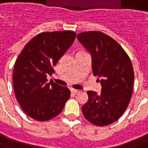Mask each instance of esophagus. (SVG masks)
Wrapping results in <instances>:
<instances>
[{
    "instance_id": "1",
    "label": "esophagus",
    "mask_w": 148,
    "mask_h": 148,
    "mask_svg": "<svg viewBox=\"0 0 148 148\" xmlns=\"http://www.w3.org/2000/svg\"><path fill=\"white\" fill-rule=\"evenodd\" d=\"M71 92L73 93H75V94H77V93H80L81 92V90H77V89H74V88H71Z\"/></svg>"
}]
</instances>
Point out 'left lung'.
<instances>
[{"label":"left lung","mask_w":148,"mask_h":148,"mask_svg":"<svg viewBox=\"0 0 148 148\" xmlns=\"http://www.w3.org/2000/svg\"><path fill=\"white\" fill-rule=\"evenodd\" d=\"M77 38L90 53L93 74L100 78L102 87L99 95L87 92L84 116L97 126L112 124L124 114L131 101L134 78L131 59L116 40L102 32H82Z\"/></svg>","instance_id":"obj_1"}]
</instances>
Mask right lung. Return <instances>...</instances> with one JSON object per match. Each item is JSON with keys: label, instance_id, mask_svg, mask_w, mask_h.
Segmentation results:
<instances>
[{"label": "right lung", "instance_id": "1", "mask_svg": "<svg viewBox=\"0 0 148 148\" xmlns=\"http://www.w3.org/2000/svg\"><path fill=\"white\" fill-rule=\"evenodd\" d=\"M76 38L74 31L43 32L29 41L16 60L13 73L15 96L26 114L39 121L58 116L69 99L67 87L47 76Z\"/></svg>", "mask_w": 148, "mask_h": 148}]
</instances>
